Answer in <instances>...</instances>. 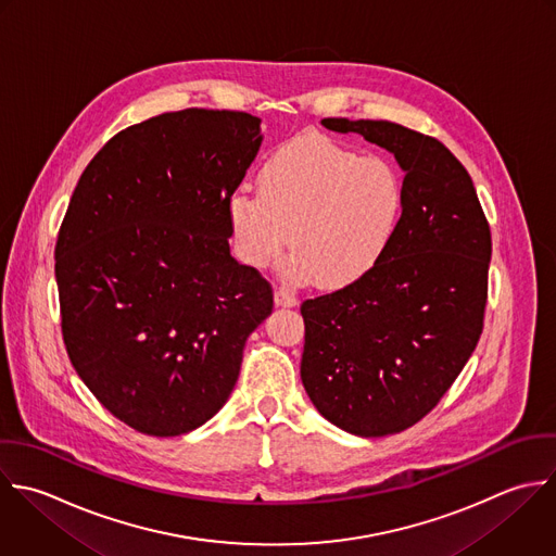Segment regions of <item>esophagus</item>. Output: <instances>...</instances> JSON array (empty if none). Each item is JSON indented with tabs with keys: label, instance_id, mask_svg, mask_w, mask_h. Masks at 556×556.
<instances>
[{
	"label": "esophagus",
	"instance_id": "34e87169",
	"mask_svg": "<svg viewBox=\"0 0 556 556\" xmlns=\"http://www.w3.org/2000/svg\"><path fill=\"white\" fill-rule=\"evenodd\" d=\"M275 305L277 307H296L299 301H296L294 294H290L288 290L279 288V290H275Z\"/></svg>",
	"mask_w": 556,
	"mask_h": 556
}]
</instances>
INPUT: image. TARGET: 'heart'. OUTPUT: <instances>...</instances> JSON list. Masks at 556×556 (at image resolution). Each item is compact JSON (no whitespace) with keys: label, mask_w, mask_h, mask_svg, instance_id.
<instances>
[{"label":"heart","mask_w":556,"mask_h":556,"mask_svg":"<svg viewBox=\"0 0 556 556\" xmlns=\"http://www.w3.org/2000/svg\"><path fill=\"white\" fill-rule=\"evenodd\" d=\"M407 201L401 166L320 134L279 147L262 166V188L229 197L238 257L266 268L292 242L281 275L301 283L318 277L340 288L364 277L392 244Z\"/></svg>","instance_id":"b5f03b06"}]
</instances>
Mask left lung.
<instances>
[{
  "mask_svg": "<svg viewBox=\"0 0 556 556\" xmlns=\"http://www.w3.org/2000/svg\"><path fill=\"white\" fill-rule=\"evenodd\" d=\"M323 125L394 153L407 201L392 244L364 277L301 305V379L331 425L394 435L440 403L477 349L492 233L472 177L438 138L390 121Z\"/></svg>",
  "mask_w": 556,
  "mask_h": 556,
  "instance_id": "8db88e82",
  "label": "left lung"
}]
</instances>
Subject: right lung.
<instances>
[{"mask_svg":"<svg viewBox=\"0 0 556 556\" xmlns=\"http://www.w3.org/2000/svg\"><path fill=\"white\" fill-rule=\"evenodd\" d=\"M260 118L188 108L110 138L81 173L55 242L68 359L94 399L153 438L229 399L273 288L229 253V197Z\"/></svg>","mask_w":556,"mask_h":556,"instance_id":"add662e5","label":"right lung"}]
</instances>
